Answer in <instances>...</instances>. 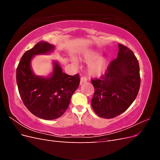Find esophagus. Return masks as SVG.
I'll return each mask as SVG.
<instances>
[{
  "label": "esophagus",
  "mask_w": 160,
  "mask_h": 160,
  "mask_svg": "<svg viewBox=\"0 0 160 160\" xmlns=\"http://www.w3.org/2000/svg\"><path fill=\"white\" fill-rule=\"evenodd\" d=\"M87 81H88V80H87L86 77H82L81 78V81H80V82H81V83H86Z\"/></svg>",
  "instance_id": "obj_1"
}]
</instances>
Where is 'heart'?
Wrapping results in <instances>:
<instances>
[{
	"mask_svg": "<svg viewBox=\"0 0 160 160\" xmlns=\"http://www.w3.org/2000/svg\"><path fill=\"white\" fill-rule=\"evenodd\" d=\"M83 61L88 63V71L90 76L100 77L104 74L109 65V59L106 56H100L95 50H89L83 53Z\"/></svg>",
	"mask_w": 160,
	"mask_h": 160,
	"instance_id": "obj_1",
	"label": "heart"
}]
</instances>
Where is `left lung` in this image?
<instances>
[{
	"label": "left lung",
	"instance_id": "8db88e82",
	"mask_svg": "<svg viewBox=\"0 0 160 160\" xmlns=\"http://www.w3.org/2000/svg\"><path fill=\"white\" fill-rule=\"evenodd\" d=\"M91 82L95 88L91 107L97 115L110 119L123 113L140 87L139 62L133 51L119 44L118 57L110 62L105 75Z\"/></svg>",
	"mask_w": 160,
	"mask_h": 160
}]
</instances>
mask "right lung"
I'll use <instances>...</instances> for the list:
<instances>
[{"label":"right lung","instance_id":"add662e5","mask_svg":"<svg viewBox=\"0 0 160 160\" xmlns=\"http://www.w3.org/2000/svg\"><path fill=\"white\" fill-rule=\"evenodd\" d=\"M55 46L40 41L26 51L17 69V83L19 94L26 108L37 117L46 120L60 118L68 108L72 95L78 88V74L68 75L62 72L59 62L52 61V71L47 77L34 73L31 67L33 57L49 55Z\"/></svg>","mask_w":160,"mask_h":160}]
</instances>
